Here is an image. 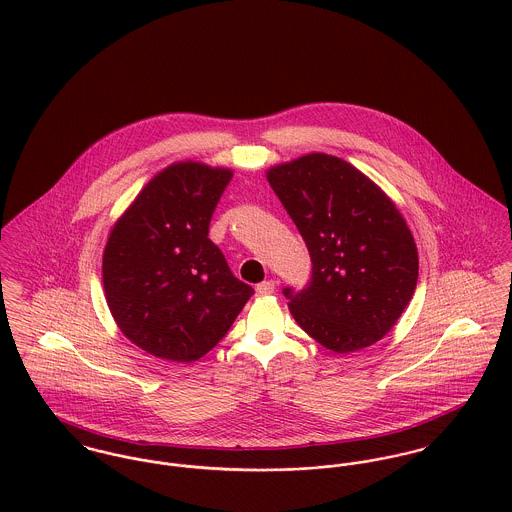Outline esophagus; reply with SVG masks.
Here are the masks:
<instances>
[{"instance_id":"1","label":"esophagus","mask_w":512,"mask_h":512,"mask_svg":"<svg viewBox=\"0 0 512 512\" xmlns=\"http://www.w3.org/2000/svg\"><path fill=\"white\" fill-rule=\"evenodd\" d=\"M274 290H276V286H274V282L272 280H268V282H262V284H258L256 286V293L258 295H270V293H274Z\"/></svg>"}]
</instances>
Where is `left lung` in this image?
Instances as JSON below:
<instances>
[{
    "label": "left lung",
    "instance_id": "obj_1",
    "mask_svg": "<svg viewBox=\"0 0 512 512\" xmlns=\"http://www.w3.org/2000/svg\"><path fill=\"white\" fill-rule=\"evenodd\" d=\"M311 256V282L286 288L297 325L333 353L380 341L410 303L418 248L390 197L341 157L307 153L266 173Z\"/></svg>",
    "mask_w": 512,
    "mask_h": 512
}]
</instances>
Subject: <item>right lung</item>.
I'll use <instances>...</instances> for the list:
<instances>
[{"label": "right lung", "mask_w": 512, "mask_h": 512, "mask_svg": "<svg viewBox=\"0 0 512 512\" xmlns=\"http://www.w3.org/2000/svg\"><path fill=\"white\" fill-rule=\"evenodd\" d=\"M232 179L226 167L179 161L159 171L110 230L102 282L120 331L175 363L205 357L254 290L232 276L209 224Z\"/></svg>", "instance_id": "1"}]
</instances>
